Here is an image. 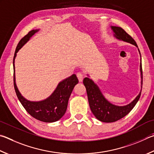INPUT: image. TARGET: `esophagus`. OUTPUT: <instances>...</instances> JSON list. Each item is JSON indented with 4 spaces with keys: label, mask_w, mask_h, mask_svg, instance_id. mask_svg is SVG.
Masks as SVG:
<instances>
[{
    "label": "esophagus",
    "mask_w": 154,
    "mask_h": 154,
    "mask_svg": "<svg viewBox=\"0 0 154 154\" xmlns=\"http://www.w3.org/2000/svg\"><path fill=\"white\" fill-rule=\"evenodd\" d=\"M77 77L78 78V79H79V82H82L83 79V75L82 73V72H77Z\"/></svg>",
    "instance_id": "34e87169"
}]
</instances>
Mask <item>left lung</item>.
<instances>
[{"mask_svg": "<svg viewBox=\"0 0 154 154\" xmlns=\"http://www.w3.org/2000/svg\"><path fill=\"white\" fill-rule=\"evenodd\" d=\"M110 28L113 32L114 38L116 40L129 43L135 46L138 49L140 54V74H141V88H142V66H141V53L138 48L137 44L135 41L120 27L110 26ZM88 77L84 78L83 84H84L87 94H88V102L92 113L95 117L100 121L104 122H113L119 121L123 118L127 114L130 112L134 106L137 103L140 97L141 89L139 94L135 97L132 102L129 104L124 106H118L111 103L106 98L102 91L100 90L99 86L93 80L89 78V75L87 74Z\"/></svg>", "mask_w": 154, "mask_h": 154, "instance_id": "obj_1", "label": "left lung"}]
</instances>
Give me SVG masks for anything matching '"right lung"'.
Returning a JSON list of instances; mask_svg holds the SVG:
<instances>
[{
    "instance_id": "right-lung-1",
    "label": "right lung",
    "mask_w": 154,
    "mask_h": 154,
    "mask_svg": "<svg viewBox=\"0 0 154 154\" xmlns=\"http://www.w3.org/2000/svg\"><path fill=\"white\" fill-rule=\"evenodd\" d=\"M40 29H33L24 36L17 46L13 58L14 87L19 102L31 116L44 122H54L60 120L65 114L70 96L77 85L78 81L76 75H72L58 83L52 94L47 98L40 101H30L22 96L16 84L15 60L17 53L28 42L31 38Z\"/></svg>"
}]
</instances>
